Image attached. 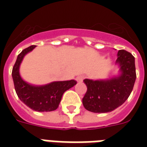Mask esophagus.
Wrapping results in <instances>:
<instances>
[{
	"label": "esophagus",
	"instance_id": "obj_1",
	"mask_svg": "<svg viewBox=\"0 0 147 147\" xmlns=\"http://www.w3.org/2000/svg\"><path fill=\"white\" fill-rule=\"evenodd\" d=\"M84 78L85 77L83 76H77L76 80L78 83H80V82H83V80H84Z\"/></svg>",
	"mask_w": 147,
	"mask_h": 147
}]
</instances>
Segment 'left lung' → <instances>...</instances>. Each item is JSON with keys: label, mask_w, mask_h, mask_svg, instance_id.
Instances as JSON below:
<instances>
[{"label": "left lung", "mask_w": 147, "mask_h": 147, "mask_svg": "<svg viewBox=\"0 0 147 147\" xmlns=\"http://www.w3.org/2000/svg\"><path fill=\"white\" fill-rule=\"evenodd\" d=\"M116 64L119 75L106 80H83L87 86L83 98L86 110L93 113H109L123 104L132 91L136 79L135 57L123 49L117 53Z\"/></svg>", "instance_id": "1"}]
</instances>
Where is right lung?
<instances>
[{"mask_svg":"<svg viewBox=\"0 0 147 147\" xmlns=\"http://www.w3.org/2000/svg\"><path fill=\"white\" fill-rule=\"evenodd\" d=\"M35 47L36 45H30L18 55L11 72L15 90L20 101L31 109L37 112H51L58 108L63 94L75 86L76 81H55L42 86L32 85L24 81L20 74V67L24 57Z\"/></svg>","mask_w":147,"mask_h":147,"instance_id":"1","label":"right lung"}]
</instances>
